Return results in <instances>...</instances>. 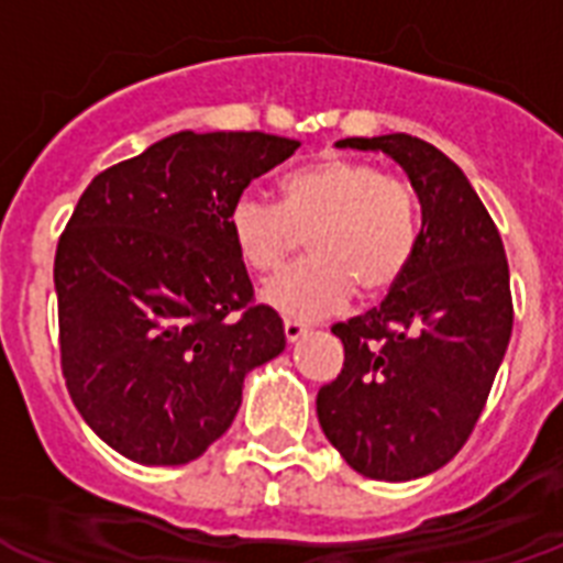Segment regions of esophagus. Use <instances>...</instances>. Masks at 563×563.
<instances>
[{
  "mask_svg": "<svg viewBox=\"0 0 563 563\" xmlns=\"http://www.w3.org/2000/svg\"><path fill=\"white\" fill-rule=\"evenodd\" d=\"M283 332H286V340H289V343H297L309 329H306V323H300V320H286V323H283Z\"/></svg>",
  "mask_w": 563,
  "mask_h": 563,
  "instance_id": "1",
  "label": "esophagus"
}]
</instances>
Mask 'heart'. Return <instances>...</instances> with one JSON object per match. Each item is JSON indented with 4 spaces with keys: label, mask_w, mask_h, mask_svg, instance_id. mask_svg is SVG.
Segmentation results:
<instances>
[{
    "label": "heart",
    "mask_w": 563,
    "mask_h": 563,
    "mask_svg": "<svg viewBox=\"0 0 563 563\" xmlns=\"http://www.w3.org/2000/svg\"><path fill=\"white\" fill-rule=\"evenodd\" d=\"M418 206L400 179L361 159L323 157L283 177L280 202L240 194L229 209V234L240 263L272 274L309 234L303 266L263 286V303L289 318H323L363 295H384L418 249Z\"/></svg>",
    "instance_id": "obj_1"
}]
</instances>
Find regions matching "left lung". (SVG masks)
<instances>
[{"instance_id": "8db88e82", "label": "left lung", "mask_w": 563, "mask_h": 563, "mask_svg": "<svg viewBox=\"0 0 563 563\" xmlns=\"http://www.w3.org/2000/svg\"><path fill=\"white\" fill-rule=\"evenodd\" d=\"M334 145L395 159L418 194L420 231L384 303L332 329L346 361L318 391V420L363 478H423L466 443L509 346L507 254L481 197L443 151L409 134Z\"/></svg>"}]
</instances>
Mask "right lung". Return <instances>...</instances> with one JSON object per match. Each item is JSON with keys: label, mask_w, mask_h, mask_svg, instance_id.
I'll return each mask as SVG.
<instances>
[{"label": "right lung", "mask_w": 563, "mask_h": 563, "mask_svg": "<svg viewBox=\"0 0 563 563\" xmlns=\"http://www.w3.org/2000/svg\"><path fill=\"white\" fill-rule=\"evenodd\" d=\"M297 148L179 131L79 197L54 260L63 375L85 423L129 461L200 457L231 427L245 375L286 349L277 311L252 306L229 209Z\"/></svg>", "instance_id": "right-lung-1"}]
</instances>
